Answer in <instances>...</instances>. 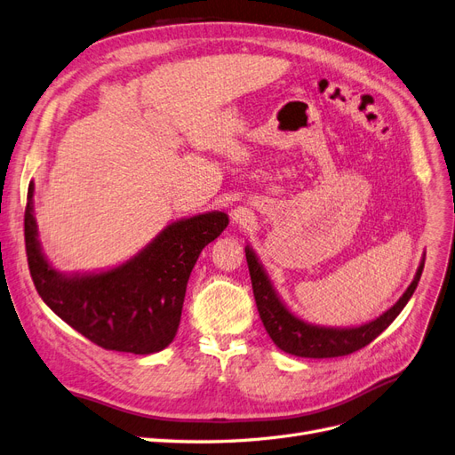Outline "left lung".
<instances>
[{
	"label": "left lung",
	"mask_w": 455,
	"mask_h": 455,
	"mask_svg": "<svg viewBox=\"0 0 455 455\" xmlns=\"http://www.w3.org/2000/svg\"><path fill=\"white\" fill-rule=\"evenodd\" d=\"M245 259H248L257 310L259 316L263 320L267 333L283 353H290L301 358L345 356L370 345L383 330L391 326V322L402 313V308L406 307L415 288H418V282L425 267V259H421L418 272H415L408 290L402 293L400 299L391 308L385 310L381 316L368 323H362V326L356 328H328L305 322L285 307L276 290L272 288L268 275L265 272L263 265L259 263V259L250 245H245Z\"/></svg>",
	"instance_id": "1"
}]
</instances>
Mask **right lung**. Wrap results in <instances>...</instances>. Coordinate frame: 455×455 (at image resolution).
<instances>
[{"mask_svg":"<svg viewBox=\"0 0 455 455\" xmlns=\"http://www.w3.org/2000/svg\"><path fill=\"white\" fill-rule=\"evenodd\" d=\"M227 225L225 212L179 219L118 267L62 275L51 267L37 240L30 183L24 242L36 290L59 318L107 350L152 355L173 341L190 272Z\"/></svg>","mask_w":455,"mask_h":455,"instance_id":"add662e5","label":"right lung"}]
</instances>
